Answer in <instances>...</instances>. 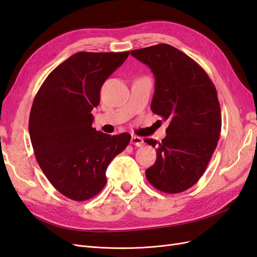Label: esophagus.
Listing matches in <instances>:
<instances>
[{
    "label": "esophagus",
    "instance_id": "obj_1",
    "mask_svg": "<svg viewBox=\"0 0 257 257\" xmlns=\"http://www.w3.org/2000/svg\"><path fill=\"white\" fill-rule=\"evenodd\" d=\"M131 144L134 145L136 147H143L145 145L144 139L142 137H138V136H132L131 138Z\"/></svg>",
    "mask_w": 257,
    "mask_h": 257
}]
</instances>
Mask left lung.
Returning <instances> with one entry per match:
<instances>
[{"instance_id":"8db88e82","label":"left lung","mask_w":257,"mask_h":257,"mask_svg":"<svg viewBox=\"0 0 257 257\" xmlns=\"http://www.w3.org/2000/svg\"><path fill=\"white\" fill-rule=\"evenodd\" d=\"M131 54L154 75L151 110L169 120L161 143L145 139L157 148V161L146 177L161 192H183L204 175L219 141L222 119L216 89L203 67L173 46L159 44Z\"/></svg>"}]
</instances>
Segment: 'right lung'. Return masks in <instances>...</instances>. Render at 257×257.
I'll return each mask as SVG.
<instances>
[{"label":"right lung","mask_w":257,"mask_h":257,"mask_svg":"<svg viewBox=\"0 0 257 257\" xmlns=\"http://www.w3.org/2000/svg\"><path fill=\"white\" fill-rule=\"evenodd\" d=\"M125 52L73 54L48 75L31 108L29 132L43 173L62 195L94 197L106 184V169L131 141L92 127L105 80L128 57Z\"/></svg>","instance_id":"1"}]
</instances>
